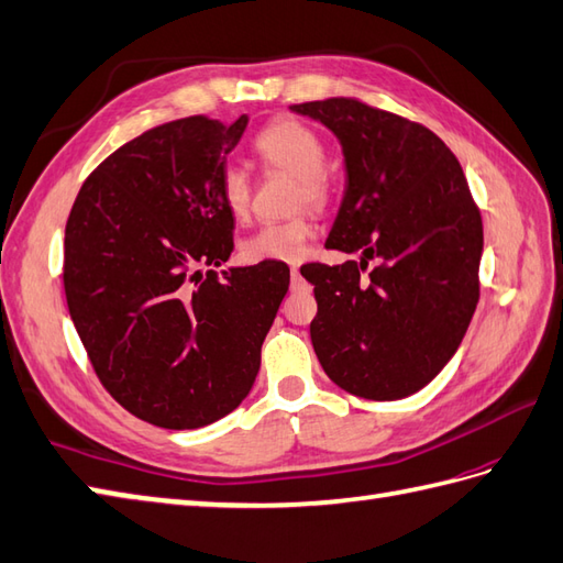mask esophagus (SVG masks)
Listing matches in <instances>:
<instances>
[{
	"label": "esophagus",
	"mask_w": 563,
	"mask_h": 563,
	"mask_svg": "<svg viewBox=\"0 0 563 563\" xmlns=\"http://www.w3.org/2000/svg\"><path fill=\"white\" fill-rule=\"evenodd\" d=\"M300 284H303V277H300V269L291 267V286H294V289H298Z\"/></svg>",
	"instance_id": "esophagus-1"
}]
</instances>
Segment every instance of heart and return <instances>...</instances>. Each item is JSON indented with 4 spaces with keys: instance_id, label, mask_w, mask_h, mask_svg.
I'll use <instances>...</instances> for the list:
<instances>
[{
    "instance_id": "obj_1",
    "label": "heart",
    "mask_w": 563,
    "mask_h": 563,
    "mask_svg": "<svg viewBox=\"0 0 563 563\" xmlns=\"http://www.w3.org/2000/svg\"><path fill=\"white\" fill-rule=\"evenodd\" d=\"M255 155L267 169L284 172L296 178V200L308 202L312 208H322L332 194L324 167V143L308 123L296 119L272 121L255 135ZM222 200L234 217H243L251 205V178L236 164H229L222 172ZM310 224L306 219H289V222L265 224L253 236L245 239L243 255L251 263L277 260V263H294L306 251L310 239Z\"/></svg>"
}]
</instances>
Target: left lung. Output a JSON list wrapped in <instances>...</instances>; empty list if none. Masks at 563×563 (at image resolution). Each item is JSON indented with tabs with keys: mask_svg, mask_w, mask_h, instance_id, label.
Here are the masks:
<instances>
[{
	"mask_svg": "<svg viewBox=\"0 0 563 563\" xmlns=\"http://www.w3.org/2000/svg\"><path fill=\"white\" fill-rule=\"evenodd\" d=\"M344 153L346 190L327 249L361 263L303 265L318 314L312 349L327 377L361 399L420 391L461 346L479 298L483 219L454 153L416 121L332 98L294 104ZM378 260L368 279L362 269Z\"/></svg>",
	"mask_w": 563,
	"mask_h": 563,
	"instance_id": "left-lung-1",
	"label": "left lung"
}]
</instances>
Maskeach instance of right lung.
Segmentation results:
<instances>
[{
    "mask_svg": "<svg viewBox=\"0 0 563 563\" xmlns=\"http://www.w3.org/2000/svg\"><path fill=\"white\" fill-rule=\"evenodd\" d=\"M245 126L243 114L150 129L86 178L68 214V314L104 389L157 428H205L249 396L289 291L277 260L198 269L234 251L219 181Z\"/></svg>",
    "mask_w": 563,
    "mask_h": 563,
    "instance_id": "obj_1",
    "label": "right lung"
}]
</instances>
